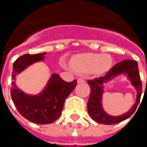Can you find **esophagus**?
<instances>
[{
	"label": "esophagus",
	"mask_w": 147,
	"mask_h": 147,
	"mask_svg": "<svg viewBox=\"0 0 147 147\" xmlns=\"http://www.w3.org/2000/svg\"><path fill=\"white\" fill-rule=\"evenodd\" d=\"M78 83H83L84 82H85V80H83V78H80V79H78Z\"/></svg>",
	"instance_id": "34e87169"
}]
</instances>
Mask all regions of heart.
I'll use <instances>...</instances> for the list:
<instances>
[{"label":"heart","mask_w":147,"mask_h":147,"mask_svg":"<svg viewBox=\"0 0 147 147\" xmlns=\"http://www.w3.org/2000/svg\"><path fill=\"white\" fill-rule=\"evenodd\" d=\"M112 63V58L109 55L98 53L76 55L71 61L72 67L80 72L96 71L102 73L110 68Z\"/></svg>","instance_id":"1"}]
</instances>
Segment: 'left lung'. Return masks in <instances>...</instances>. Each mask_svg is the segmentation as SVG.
<instances>
[{"instance_id":"1","label":"left lung","mask_w":147,"mask_h":147,"mask_svg":"<svg viewBox=\"0 0 147 147\" xmlns=\"http://www.w3.org/2000/svg\"><path fill=\"white\" fill-rule=\"evenodd\" d=\"M124 74L128 76L131 83L136 90V103L129 111L125 114L113 117L105 113L102 107V94L104 91L103 83L108 82L109 81L120 74ZM87 83L90 86V94L87 102V110L90 117L93 120L102 124H115L120 123L123 120L129 118L136 110L137 105L140 102L142 94V82L139 72L138 63L131 60H125L118 63L109 71L105 76L95 78L92 80H88Z\"/></svg>"}]
</instances>
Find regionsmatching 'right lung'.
<instances>
[{"label": "right lung", "instance_id": "right-lung-1", "mask_svg": "<svg viewBox=\"0 0 147 147\" xmlns=\"http://www.w3.org/2000/svg\"><path fill=\"white\" fill-rule=\"evenodd\" d=\"M46 53L38 54H25L15 61L12 71V80L30 64L44 60ZM76 80L65 82L57 74H52L45 89L36 95L27 94L18 88L12 82L11 96L18 112L38 124H47L54 122L61 117L65 99L76 86Z\"/></svg>", "mask_w": 147, "mask_h": 147}]
</instances>
